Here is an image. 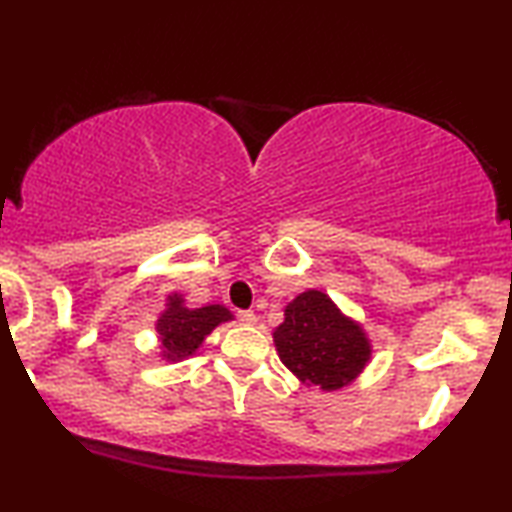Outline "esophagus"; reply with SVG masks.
I'll list each match as a JSON object with an SVG mask.
<instances>
[{"mask_svg": "<svg viewBox=\"0 0 512 512\" xmlns=\"http://www.w3.org/2000/svg\"><path fill=\"white\" fill-rule=\"evenodd\" d=\"M239 320H241V325H255L257 315L253 311H239Z\"/></svg>", "mask_w": 512, "mask_h": 512, "instance_id": "34e87169", "label": "esophagus"}]
</instances>
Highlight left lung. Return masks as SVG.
I'll return each mask as SVG.
<instances>
[{
	"instance_id": "1",
	"label": "left lung",
	"mask_w": 512,
	"mask_h": 512,
	"mask_svg": "<svg viewBox=\"0 0 512 512\" xmlns=\"http://www.w3.org/2000/svg\"><path fill=\"white\" fill-rule=\"evenodd\" d=\"M278 357L304 385L334 392L350 385L371 359V341L320 290H306L285 306L283 325L273 329Z\"/></svg>"
}]
</instances>
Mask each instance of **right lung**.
Segmentation results:
<instances>
[{
    "label": "right lung",
    "instance_id": "1",
    "mask_svg": "<svg viewBox=\"0 0 512 512\" xmlns=\"http://www.w3.org/2000/svg\"><path fill=\"white\" fill-rule=\"evenodd\" d=\"M234 320L229 308L220 304L187 308L183 294H169L167 308L157 318V336H160V350L167 362H181L197 355L201 343L211 331L222 322Z\"/></svg>",
    "mask_w": 512,
    "mask_h": 512
}]
</instances>
